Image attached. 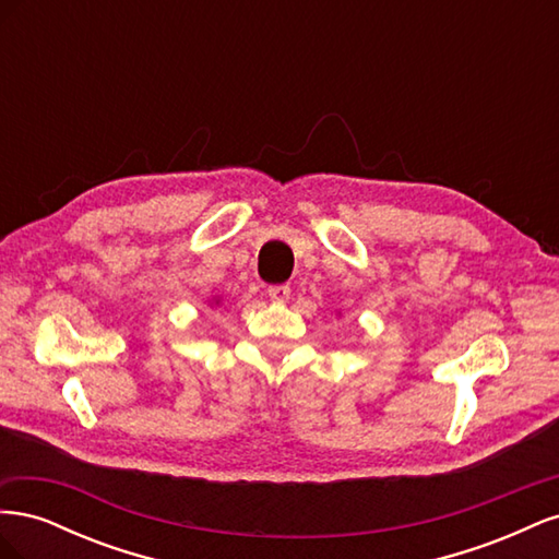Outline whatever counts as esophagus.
<instances>
[{"label":"esophagus","mask_w":559,"mask_h":559,"mask_svg":"<svg viewBox=\"0 0 559 559\" xmlns=\"http://www.w3.org/2000/svg\"><path fill=\"white\" fill-rule=\"evenodd\" d=\"M267 296L277 302H284V300H289L292 289L286 284H273V286H267Z\"/></svg>","instance_id":"34e87169"}]
</instances>
